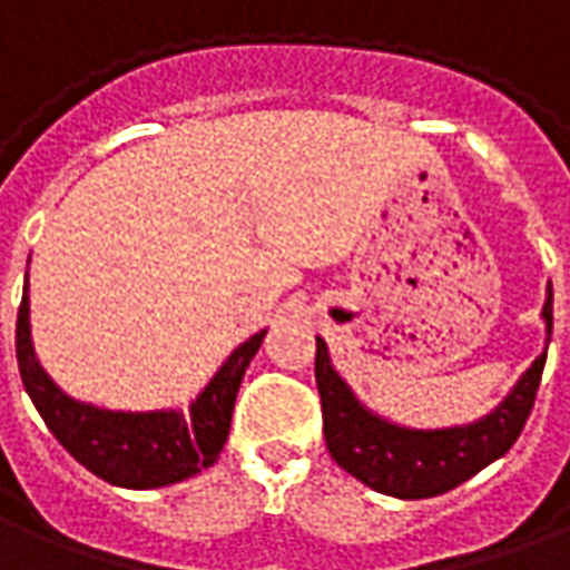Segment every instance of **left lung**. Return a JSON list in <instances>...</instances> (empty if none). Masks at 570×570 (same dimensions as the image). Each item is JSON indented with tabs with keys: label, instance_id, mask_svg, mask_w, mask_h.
Instances as JSON below:
<instances>
[{
	"label": "left lung",
	"instance_id": "8db88e82",
	"mask_svg": "<svg viewBox=\"0 0 570 570\" xmlns=\"http://www.w3.org/2000/svg\"><path fill=\"white\" fill-rule=\"evenodd\" d=\"M540 317L547 323V345H550L552 286H547V302ZM543 363H547V351L531 363V370L515 382L513 391L503 396L501 406H494L479 421L458 428L419 430L400 428L363 406L345 379L333 370L326 342L317 338L314 379L321 391L326 449L335 464L372 491L403 501L436 498L442 491L458 489L461 482L476 476L482 466L510 452V445L519 440L531 415Z\"/></svg>",
	"mask_w": 570,
	"mask_h": 570
}]
</instances>
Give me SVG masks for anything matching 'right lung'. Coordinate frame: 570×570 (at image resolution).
Returning <instances> with one entry per match:
<instances>
[{
    "label": "right lung",
    "mask_w": 570,
    "mask_h": 570,
    "mask_svg": "<svg viewBox=\"0 0 570 570\" xmlns=\"http://www.w3.org/2000/svg\"><path fill=\"white\" fill-rule=\"evenodd\" d=\"M30 286L18 308V366L32 406L67 449L94 476L121 489H161L216 464L232 428L235 396L265 330L232 351L188 412H112L79 403L57 387L39 366L30 338Z\"/></svg>",
    "instance_id": "1"
}]
</instances>
